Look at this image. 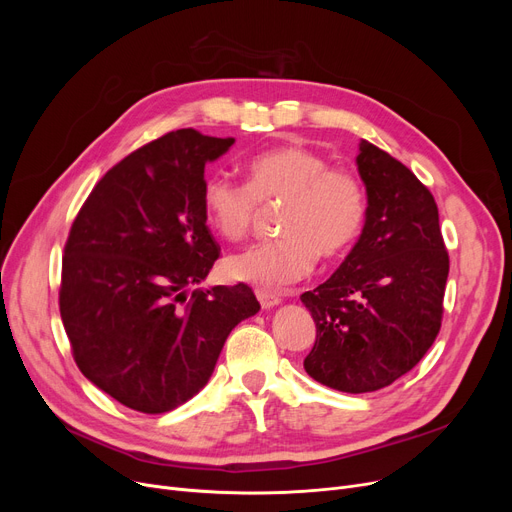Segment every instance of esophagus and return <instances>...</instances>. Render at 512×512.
Segmentation results:
<instances>
[{
  "label": "esophagus",
  "mask_w": 512,
  "mask_h": 512,
  "mask_svg": "<svg viewBox=\"0 0 512 512\" xmlns=\"http://www.w3.org/2000/svg\"><path fill=\"white\" fill-rule=\"evenodd\" d=\"M257 299H259V303H261L263 309H272V307H278V305H280V299L276 297V294L265 292V290H257Z\"/></svg>",
  "instance_id": "esophagus-1"
}]
</instances>
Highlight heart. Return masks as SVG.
Returning <instances> with one entry per match:
<instances>
[{
  "mask_svg": "<svg viewBox=\"0 0 512 512\" xmlns=\"http://www.w3.org/2000/svg\"><path fill=\"white\" fill-rule=\"evenodd\" d=\"M284 201L280 234L226 261V272L261 288H284L305 278L321 259H336L355 245L365 222V193L355 174L330 168L328 157L307 147H280L255 155L247 184L222 174L205 178L201 203L207 224L226 240H242L259 203Z\"/></svg>",
  "mask_w": 512,
  "mask_h": 512,
  "instance_id": "b5f03b06",
  "label": "heart"
}]
</instances>
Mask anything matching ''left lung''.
I'll return each mask as SVG.
<instances>
[{
	"label": "left lung",
	"mask_w": 512,
	"mask_h": 512,
	"mask_svg": "<svg viewBox=\"0 0 512 512\" xmlns=\"http://www.w3.org/2000/svg\"><path fill=\"white\" fill-rule=\"evenodd\" d=\"M365 226L338 270L301 301L317 336L305 371L363 394L411 371L442 326L448 253L432 193L398 159L361 141Z\"/></svg>",
	"instance_id": "8db88e82"
}]
</instances>
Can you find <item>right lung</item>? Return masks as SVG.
<instances>
[{"instance_id":"add662e5","label":"right lung","mask_w":512,"mask_h":512,"mask_svg":"<svg viewBox=\"0 0 512 512\" xmlns=\"http://www.w3.org/2000/svg\"><path fill=\"white\" fill-rule=\"evenodd\" d=\"M234 139L182 128L107 172L78 211L60 313L85 378L124 407L166 413L211 378L228 334L259 311L247 284L195 288L218 245L205 226V164Z\"/></svg>"}]
</instances>
